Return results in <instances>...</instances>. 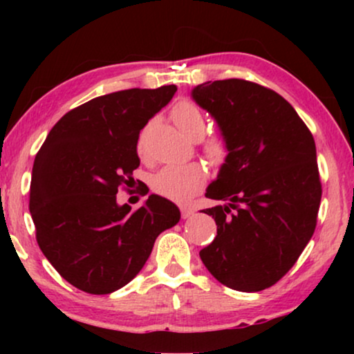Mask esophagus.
Returning a JSON list of instances; mask_svg holds the SVG:
<instances>
[{
    "label": "esophagus",
    "mask_w": 354,
    "mask_h": 354,
    "mask_svg": "<svg viewBox=\"0 0 354 354\" xmlns=\"http://www.w3.org/2000/svg\"><path fill=\"white\" fill-rule=\"evenodd\" d=\"M180 214H182V219H188V217L193 216V209L192 207L183 206V207H180Z\"/></svg>",
    "instance_id": "1"
}]
</instances>
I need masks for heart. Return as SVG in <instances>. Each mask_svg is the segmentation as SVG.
<instances>
[{
	"label": "heart",
	"instance_id": "b5f03b06",
	"mask_svg": "<svg viewBox=\"0 0 354 354\" xmlns=\"http://www.w3.org/2000/svg\"><path fill=\"white\" fill-rule=\"evenodd\" d=\"M171 118L177 129L188 138H200L205 132V115L200 106L193 101H180L174 106ZM143 138L140 140L138 149L142 151ZM205 154L212 162H222L227 156V142L219 133L211 135L205 142ZM206 182V171L201 164H180V166H166L158 171L151 178L154 193L167 200L187 203L201 190Z\"/></svg>",
	"mask_w": 354,
	"mask_h": 354
}]
</instances>
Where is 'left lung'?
Here are the masks:
<instances>
[{"instance_id":"left-lung-1","label":"left lung","mask_w":354,"mask_h":354,"mask_svg":"<svg viewBox=\"0 0 354 354\" xmlns=\"http://www.w3.org/2000/svg\"><path fill=\"white\" fill-rule=\"evenodd\" d=\"M192 98L227 142L225 161L206 188V198L225 205L203 209L217 235L200 258L225 287L261 292L293 268L316 229V143L287 100L253 82H205Z\"/></svg>"}]
</instances>
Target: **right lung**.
<instances>
[{
    "label": "right lung",
    "instance_id": "right-lung-1",
    "mask_svg": "<svg viewBox=\"0 0 354 354\" xmlns=\"http://www.w3.org/2000/svg\"><path fill=\"white\" fill-rule=\"evenodd\" d=\"M176 91L130 88L86 101L57 120L37 153L28 207L38 246L82 292L108 295L127 285L158 235L180 221L178 207L159 195L133 212L115 200L140 166V130Z\"/></svg>",
    "mask_w": 354,
    "mask_h": 354
}]
</instances>
